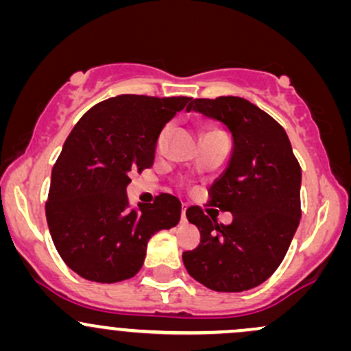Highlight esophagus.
Wrapping results in <instances>:
<instances>
[{"label":"esophagus","instance_id":"34e87169","mask_svg":"<svg viewBox=\"0 0 351 351\" xmlns=\"http://www.w3.org/2000/svg\"><path fill=\"white\" fill-rule=\"evenodd\" d=\"M182 221H183V223L186 221V205H184V208L182 210Z\"/></svg>","mask_w":351,"mask_h":351}]
</instances>
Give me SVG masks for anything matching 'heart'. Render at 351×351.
Here are the masks:
<instances>
[{
	"mask_svg": "<svg viewBox=\"0 0 351 351\" xmlns=\"http://www.w3.org/2000/svg\"><path fill=\"white\" fill-rule=\"evenodd\" d=\"M215 130H218V128H210L208 132H215ZM169 136H171V125H165L163 128L158 132L156 140H155V152L158 153V155L165 153V149H167V146H168Z\"/></svg>",
	"mask_w": 351,
	"mask_h": 351,
	"instance_id": "b5f03b06",
	"label": "heart"
}]
</instances>
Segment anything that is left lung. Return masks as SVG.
I'll return each mask as SVG.
<instances>
[{"instance_id": "obj_1", "label": "left lung", "mask_w": 351, "mask_h": 351, "mask_svg": "<svg viewBox=\"0 0 351 351\" xmlns=\"http://www.w3.org/2000/svg\"><path fill=\"white\" fill-rule=\"evenodd\" d=\"M225 123L233 134V155L225 175L208 191V207L230 210L223 226L213 210H186L199 230V245L183 252L190 276L215 291L252 290L280 267L302 218V168L283 126L238 96L198 98L188 105Z\"/></svg>"}]
</instances>
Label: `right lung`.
I'll use <instances>...</instances> for the list:
<instances>
[{"instance_id":"right-lung-1","label":"right lung","mask_w":351,"mask_h":351,"mask_svg":"<svg viewBox=\"0 0 351 351\" xmlns=\"http://www.w3.org/2000/svg\"><path fill=\"white\" fill-rule=\"evenodd\" d=\"M190 101L121 95L90 108L68 134L45 210L56 252L82 278H132L143 267L149 238L178 225V198L161 193L130 210L126 186L133 171L153 167L158 132Z\"/></svg>"}]
</instances>
